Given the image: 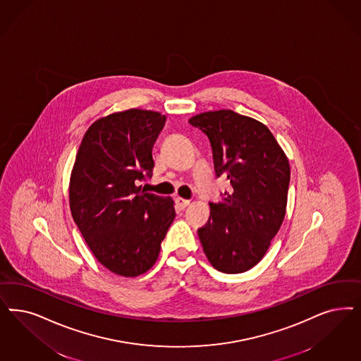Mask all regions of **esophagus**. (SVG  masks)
I'll use <instances>...</instances> for the list:
<instances>
[{
  "mask_svg": "<svg viewBox=\"0 0 361 361\" xmlns=\"http://www.w3.org/2000/svg\"><path fill=\"white\" fill-rule=\"evenodd\" d=\"M189 204H190V201H189V200L181 199V197H177V199H176V205H177L180 209L187 208Z\"/></svg>",
  "mask_w": 361,
  "mask_h": 361,
  "instance_id": "34e87169",
  "label": "esophagus"
}]
</instances>
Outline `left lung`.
<instances>
[{"label":"left lung","mask_w":361,"mask_h":361,"mask_svg":"<svg viewBox=\"0 0 361 361\" xmlns=\"http://www.w3.org/2000/svg\"><path fill=\"white\" fill-rule=\"evenodd\" d=\"M211 141L216 176L232 190L209 202L197 231L207 259L224 274H243L262 260L284 221L290 180L288 157L265 125L221 109L189 118Z\"/></svg>","instance_id":"left-lung-1"}]
</instances>
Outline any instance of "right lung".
<instances>
[{"instance_id":"add662e5","label":"right lung","mask_w":361,"mask_h":361,"mask_svg":"<svg viewBox=\"0 0 361 361\" xmlns=\"http://www.w3.org/2000/svg\"><path fill=\"white\" fill-rule=\"evenodd\" d=\"M165 121L144 109L108 114L89 126L75 156L73 220L99 264L118 276L149 271L176 217L173 200L137 187L152 174V149Z\"/></svg>"}]
</instances>
